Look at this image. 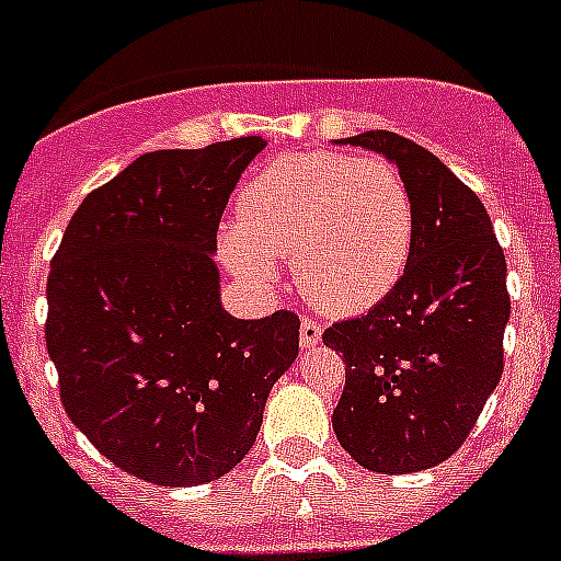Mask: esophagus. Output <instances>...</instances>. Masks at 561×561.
Listing matches in <instances>:
<instances>
[{
  "label": "esophagus",
  "mask_w": 561,
  "mask_h": 561,
  "mask_svg": "<svg viewBox=\"0 0 561 561\" xmlns=\"http://www.w3.org/2000/svg\"><path fill=\"white\" fill-rule=\"evenodd\" d=\"M323 340V329H320V323H314V320H304L300 323V345H304L306 351L317 348V342Z\"/></svg>",
  "instance_id": "1"
}]
</instances>
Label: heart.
Here are the masks:
<instances>
[{
	"label": "heart",
	"instance_id": "obj_1",
	"mask_svg": "<svg viewBox=\"0 0 561 561\" xmlns=\"http://www.w3.org/2000/svg\"><path fill=\"white\" fill-rule=\"evenodd\" d=\"M413 250V196L388 160L340 151L284 153L238 193L236 225L219 236L221 264L270 295L277 257L331 314H359L393 291Z\"/></svg>",
	"mask_w": 561,
	"mask_h": 561
}]
</instances>
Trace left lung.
<instances>
[{"label":"left lung","instance_id":"obj_1","mask_svg":"<svg viewBox=\"0 0 561 561\" xmlns=\"http://www.w3.org/2000/svg\"><path fill=\"white\" fill-rule=\"evenodd\" d=\"M381 153L413 196V250L385 300L325 329L345 362L331 424L368 472L410 474L458 453L503 374L505 255L480 199L393 131L336 140Z\"/></svg>","mask_w":561,"mask_h":561}]
</instances>
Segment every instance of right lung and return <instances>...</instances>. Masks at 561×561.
<instances>
[{
	"mask_svg": "<svg viewBox=\"0 0 561 561\" xmlns=\"http://www.w3.org/2000/svg\"><path fill=\"white\" fill-rule=\"evenodd\" d=\"M264 137L142 153L92 191L47 277V351L67 415L157 485H199L255 444L300 320H238L213 261L221 213Z\"/></svg>",
	"mask_w": 561,
	"mask_h": 561,
	"instance_id": "1",
	"label": "right lung"
}]
</instances>
